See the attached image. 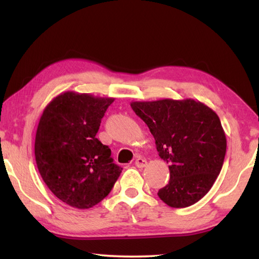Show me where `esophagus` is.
<instances>
[{"label": "esophagus", "mask_w": 259, "mask_h": 259, "mask_svg": "<svg viewBox=\"0 0 259 259\" xmlns=\"http://www.w3.org/2000/svg\"><path fill=\"white\" fill-rule=\"evenodd\" d=\"M135 164H136V166H138V168H144V166H146L147 161L145 159H143L142 156H138L137 159H136Z\"/></svg>", "instance_id": "34e87169"}]
</instances>
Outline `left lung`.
Returning <instances> with one entry per match:
<instances>
[{"mask_svg":"<svg viewBox=\"0 0 259 259\" xmlns=\"http://www.w3.org/2000/svg\"><path fill=\"white\" fill-rule=\"evenodd\" d=\"M130 105L147 124L161 159L170 164V181L157 192L159 198L172 208L198 202L216 182L226 154L225 133L217 114L194 99Z\"/></svg>","mask_w":259,"mask_h":259,"instance_id":"obj_1","label":"left lung"}]
</instances>
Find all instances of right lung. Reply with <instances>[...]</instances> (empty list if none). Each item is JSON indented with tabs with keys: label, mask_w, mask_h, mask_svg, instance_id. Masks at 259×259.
Returning <instances> with one entry per match:
<instances>
[{
	"label": "right lung",
	"mask_w": 259,
	"mask_h": 259,
	"mask_svg": "<svg viewBox=\"0 0 259 259\" xmlns=\"http://www.w3.org/2000/svg\"><path fill=\"white\" fill-rule=\"evenodd\" d=\"M114 98L73 91L57 96L43 111L35 137V160L49 190L78 209L99 203L112 191L122 168L109 147L96 138Z\"/></svg>",
	"instance_id": "right-lung-1"
}]
</instances>
